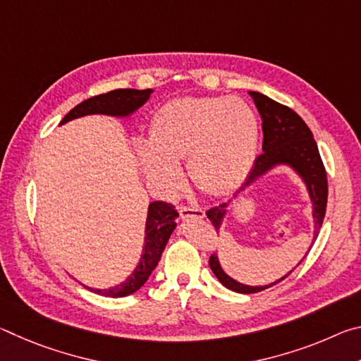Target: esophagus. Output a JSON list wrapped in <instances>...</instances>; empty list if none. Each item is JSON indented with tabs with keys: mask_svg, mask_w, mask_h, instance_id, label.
<instances>
[{
	"mask_svg": "<svg viewBox=\"0 0 361 361\" xmlns=\"http://www.w3.org/2000/svg\"><path fill=\"white\" fill-rule=\"evenodd\" d=\"M180 215L183 219L188 218H204L205 210L200 207H180Z\"/></svg>",
	"mask_w": 361,
	"mask_h": 361,
	"instance_id": "1",
	"label": "esophagus"
}]
</instances>
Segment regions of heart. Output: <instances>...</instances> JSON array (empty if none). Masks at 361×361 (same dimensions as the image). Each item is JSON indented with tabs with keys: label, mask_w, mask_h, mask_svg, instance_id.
I'll list each match as a JSON object with an SVG mask.
<instances>
[{
	"label": "heart",
	"mask_w": 361,
	"mask_h": 361,
	"mask_svg": "<svg viewBox=\"0 0 361 361\" xmlns=\"http://www.w3.org/2000/svg\"><path fill=\"white\" fill-rule=\"evenodd\" d=\"M259 145L255 109L237 97L180 99L154 114L149 140L135 151L145 173L169 192L180 188L185 161L189 178L209 194H228L252 172Z\"/></svg>",
	"instance_id": "b5f03b06"
}]
</instances>
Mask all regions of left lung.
I'll return each mask as SVG.
<instances>
[{
	"label": "left lung",
	"mask_w": 361,
	"mask_h": 361,
	"mask_svg": "<svg viewBox=\"0 0 361 361\" xmlns=\"http://www.w3.org/2000/svg\"><path fill=\"white\" fill-rule=\"evenodd\" d=\"M248 94L253 99L255 105L261 114L262 135H264V140H262V154L256 157L252 172H250L248 178L240 186L237 194H234V199H237V195L239 194L245 192L250 186L255 185L256 181L262 178L266 173L271 172V170L277 167L291 169L304 183L305 191L309 194L310 204H312L314 240H315L320 232L323 218H325V212H326L328 181H326L325 167H323L320 152H319V148H317L312 132H310L307 124H305V122L288 106L280 105V103L269 99V97L264 94L252 92V90H250ZM229 204L231 200L218 207H213V209L207 212V218H209L212 224L215 226L216 234H219V231H221L224 218L228 215ZM302 259L299 261L296 266L301 264ZM209 264L213 274H215L216 279L226 286V288H229L235 293H243V295L258 293L269 288V286L282 282L283 279L288 277L290 274L296 269L295 266L288 274H286V276L280 277L279 280H276V282L269 285L252 286V285L237 282L235 279L228 276V274L224 272V269L221 267V264H219V259L216 255L210 256Z\"/></svg>",
	"instance_id": "1"
}]
</instances>
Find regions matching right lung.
Instances as JSON below:
<instances>
[{
	"label": "right lung",
	"mask_w": 361,
	"mask_h": 361,
	"mask_svg": "<svg viewBox=\"0 0 361 361\" xmlns=\"http://www.w3.org/2000/svg\"><path fill=\"white\" fill-rule=\"evenodd\" d=\"M151 94L152 89H118L111 90V92L108 94L92 97V99L84 100L82 103H79L78 106L73 108L71 111L60 121V126H63L73 119L92 114H105L113 116V118L127 119L130 118L133 113H137L138 109L148 102ZM176 218H178V212L175 210V207L172 204L161 202V200L151 202L148 205V215H146L143 252L142 256H140L138 264L130 272V276L126 280H122L121 283L109 286V288L102 290L82 285L84 288L108 298H124L142 288L146 283V280L149 279L151 272L156 269L157 262L161 261L164 248H166L170 235H172V232L176 228Z\"/></svg>",
	"instance_id": "obj_1"
}]
</instances>
